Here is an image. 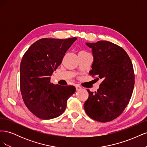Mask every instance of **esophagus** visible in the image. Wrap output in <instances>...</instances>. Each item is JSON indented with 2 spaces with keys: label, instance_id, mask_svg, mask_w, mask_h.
Wrapping results in <instances>:
<instances>
[{
  "label": "esophagus",
  "instance_id": "esophagus-1",
  "mask_svg": "<svg viewBox=\"0 0 147 147\" xmlns=\"http://www.w3.org/2000/svg\"><path fill=\"white\" fill-rule=\"evenodd\" d=\"M75 88H76V90L77 91H79V90H82V88L80 86H79V85H75Z\"/></svg>",
  "mask_w": 147,
  "mask_h": 147
}]
</instances>
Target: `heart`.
Returning a JSON list of instances; mask_svg holds the SVG:
<instances>
[{"instance_id": "1", "label": "heart", "mask_w": 147, "mask_h": 147, "mask_svg": "<svg viewBox=\"0 0 147 147\" xmlns=\"http://www.w3.org/2000/svg\"><path fill=\"white\" fill-rule=\"evenodd\" d=\"M85 54H88V53L85 51H83V50H82V51H80L79 53H78V55H85Z\"/></svg>"}]
</instances>
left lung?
Masks as SVG:
<instances>
[{"label": "left lung", "mask_w": 147, "mask_h": 147, "mask_svg": "<svg viewBox=\"0 0 147 147\" xmlns=\"http://www.w3.org/2000/svg\"><path fill=\"white\" fill-rule=\"evenodd\" d=\"M86 45L94 57L90 75L102 82L97 91L88 90L84 109L95 121L109 122L119 117L129 102L135 82L133 65L125 50L116 44L102 40Z\"/></svg>", "instance_id": "obj_1"}]
</instances>
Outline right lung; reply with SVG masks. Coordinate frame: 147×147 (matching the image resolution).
<instances>
[{
	"label": "right lung",
	"instance_id": "1",
	"mask_svg": "<svg viewBox=\"0 0 147 147\" xmlns=\"http://www.w3.org/2000/svg\"><path fill=\"white\" fill-rule=\"evenodd\" d=\"M77 39H40L23 56L20 65L22 97L28 109L39 118L50 119L60 116L68 99L75 92L74 86L53 84L50 76Z\"/></svg>",
	"mask_w": 147,
	"mask_h": 147
}]
</instances>
